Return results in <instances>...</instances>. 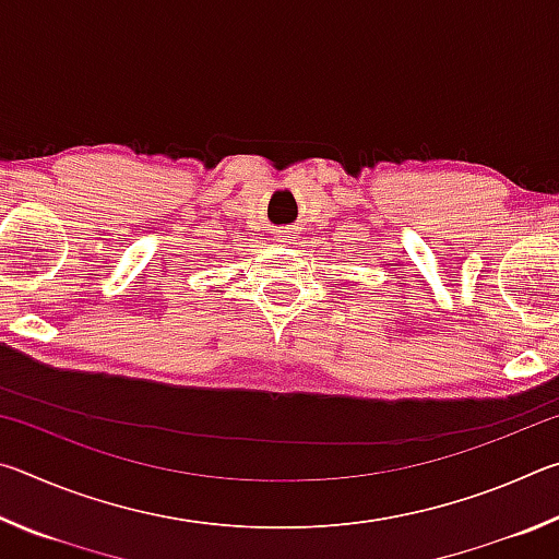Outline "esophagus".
Listing matches in <instances>:
<instances>
[{
    "label": "esophagus",
    "mask_w": 559,
    "mask_h": 559,
    "mask_svg": "<svg viewBox=\"0 0 559 559\" xmlns=\"http://www.w3.org/2000/svg\"><path fill=\"white\" fill-rule=\"evenodd\" d=\"M293 231H278V241H290Z\"/></svg>",
    "instance_id": "obj_1"
}]
</instances>
